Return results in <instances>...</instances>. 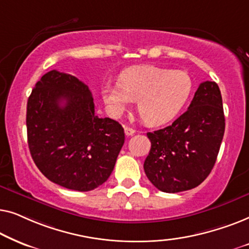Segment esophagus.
<instances>
[{"label":"esophagus","instance_id":"1","mask_svg":"<svg viewBox=\"0 0 249 249\" xmlns=\"http://www.w3.org/2000/svg\"><path fill=\"white\" fill-rule=\"evenodd\" d=\"M124 134H125V136H132L135 134V129H132L130 127H128V125H125V127H124Z\"/></svg>","mask_w":249,"mask_h":249}]
</instances>
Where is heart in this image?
Wrapping results in <instances>:
<instances>
[{
	"mask_svg": "<svg viewBox=\"0 0 249 249\" xmlns=\"http://www.w3.org/2000/svg\"><path fill=\"white\" fill-rule=\"evenodd\" d=\"M193 91V79L186 71L155 66L132 67L120 74L118 83L102 86V97L114 117H120L137 101L146 124H165L182 110Z\"/></svg>",
	"mask_w": 249,
	"mask_h": 249,
	"instance_id": "obj_1",
	"label": "heart"
}]
</instances>
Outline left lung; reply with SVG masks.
Here are the masks:
<instances>
[{
	"instance_id": "left-lung-1",
	"label": "left lung",
	"mask_w": 249,
	"mask_h": 249,
	"mask_svg": "<svg viewBox=\"0 0 249 249\" xmlns=\"http://www.w3.org/2000/svg\"><path fill=\"white\" fill-rule=\"evenodd\" d=\"M224 121L219 86L204 81L185 113L169 127L147 132L151 151L144 170L149 181L164 193L185 192L200 185L215 164Z\"/></svg>"
}]
</instances>
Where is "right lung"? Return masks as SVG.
<instances>
[{
    "label": "right lung",
    "instance_id": "right-lung-1",
    "mask_svg": "<svg viewBox=\"0 0 249 249\" xmlns=\"http://www.w3.org/2000/svg\"><path fill=\"white\" fill-rule=\"evenodd\" d=\"M26 124L29 151L39 171L77 192L107 181L124 142L118 121L95 114L87 85L56 70L37 81L27 102Z\"/></svg>",
    "mask_w": 249,
    "mask_h": 249
}]
</instances>
